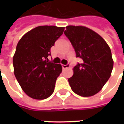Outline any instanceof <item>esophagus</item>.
Masks as SVG:
<instances>
[{
	"mask_svg": "<svg viewBox=\"0 0 124 124\" xmlns=\"http://www.w3.org/2000/svg\"><path fill=\"white\" fill-rule=\"evenodd\" d=\"M69 66H70V65L69 64H62V67L63 69H66V68H68Z\"/></svg>",
	"mask_w": 124,
	"mask_h": 124,
	"instance_id": "obj_1",
	"label": "esophagus"
}]
</instances>
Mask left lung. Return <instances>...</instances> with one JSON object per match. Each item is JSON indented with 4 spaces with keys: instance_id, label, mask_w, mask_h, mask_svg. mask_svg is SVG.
I'll use <instances>...</instances> for the list:
<instances>
[{
    "instance_id": "obj_1",
    "label": "left lung",
    "mask_w": 124,
    "mask_h": 124,
    "mask_svg": "<svg viewBox=\"0 0 124 124\" xmlns=\"http://www.w3.org/2000/svg\"><path fill=\"white\" fill-rule=\"evenodd\" d=\"M64 34L74 48L76 58L82 60L74 68L68 78L72 91L88 97L100 91L111 76L114 62L106 41L98 34L84 26H68Z\"/></svg>"
}]
</instances>
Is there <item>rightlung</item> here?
Listing matches in <instances>:
<instances>
[{
  "instance_id": "right-lung-1",
  "label": "right lung",
  "mask_w": 124,
  "mask_h": 124,
  "mask_svg": "<svg viewBox=\"0 0 124 124\" xmlns=\"http://www.w3.org/2000/svg\"><path fill=\"white\" fill-rule=\"evenodd\" d=\"M64 31V27L40 26L21 38L13 57L15 77L28 96L48 98L54 91L62 66L49 61L50 48Z\"/></svg>"
}]
</instances>
